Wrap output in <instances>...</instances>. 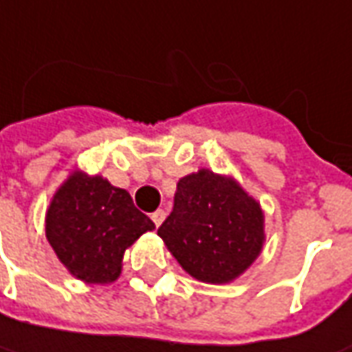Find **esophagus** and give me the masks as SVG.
Wrapping results in <instances>:
<instances>
[{"mask_svg":"<svg viewBox=\"0 0 352 352\" xmlns=\"http://www.w3.org/2000/svg\"><path fill=\"white\" fill-rule=\"evenodd\" d=\"M164 215H166L164 211H162V210H156L155 213H151V219H153V221H155L156 227H158V225H160V223H162V221H164Z\"/></svg>","mask_w":352,"mask_h":352,"instance_id":"esophagus-1","label":"esophagus"}]
</instances>
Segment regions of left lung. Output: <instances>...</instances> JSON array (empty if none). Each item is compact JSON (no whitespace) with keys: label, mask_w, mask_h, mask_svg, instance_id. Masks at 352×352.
Segmentation results:
<instances>
[{"label":"left lung","mask_w":352,"mask_h":352,"mask_svg":"<svg viewBox=\"0 0 352 352\" xmlns=\"http://www.w3.org/2000/svg\"><path fill=\"white\" fill-rule=\"evenodd\" d=\"M158 236L190 276L229 284L263 252L264 211L233 176L199 168L178 180Z\"/></svg>","instance_id":"obj_1"}]
</instances>
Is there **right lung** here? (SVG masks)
<instances>
[{"instance_id":"1","label":"right lung","mask_w":352,"mask_h":352,"mask_svg":"<svg viewBox=\"0 0 352 352\" xmlns=\"http://www.w3.org/2000/svg\"><path fill=\"white\" fill-rule=\"evenodd\" d=\"M155 223L133 206L127 190L100 174L72 170L45 215L47 241L64 268L86 284H113L125 250Z\"/></svg>"}]
</instances>
